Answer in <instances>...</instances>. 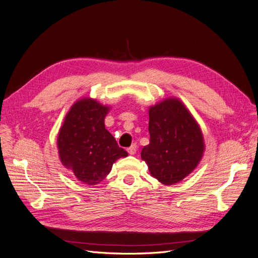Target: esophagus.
Returning a JSON list of instances; mask_svg holds the SVG:
<instances>
[{
    "instance_id": "34e87169",
    "label": "esophagus",
    "mask_w": 258,
    "mask_h": 258,
    "mask_svg": "<svg viewBox=\"0 0 258 258\" xmlns=\"http://www.w3.org/2000/svg\"><path fill=\"white\" fill-rule=\"evenodd\" d=\"M137 150H138V147H137V145L136 144H134V145H131L129 148H128V153L130 154V155H135L136 153H137Z\"/></svg>"
}]
</instances>
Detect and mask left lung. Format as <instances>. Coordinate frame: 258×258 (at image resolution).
I'll return each mask as SVG.
<instances>
[{
	"mask_svg": "<svg viewBox=\"0 0 258 258\" xmlns=\"http://www.w3.org/2000/svg\"><path fill=\"white\" fill-rule=\"evenodd\" d=\"M150 144L141 158L163 185L181 182L196 169L205 153L199 123L178 98H166L148 108Z\"/></svg>",
	"mask_w": 258,
	"mask_h": 258,
	"instance_id": "8db88e82",
	"label": "left lung"
}]
</instances>
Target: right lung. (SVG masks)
<instances>
[{
	"mask_svg": "<svg viewBox=\"0 0 258 258\" xmlns=\"http://www.w3.org/2000/svg\"><path fill=\"white\" fill-rule=\"evenodd\" d=\"M110 106L86 97L67 113L58 132L57 148L62 165L86 185H97L111 172L113 163L128 153L105 129Z\"/></svg>",
	"mask_w": 258,
	"mask_h": 258,
	"instance_id": "obj_1",
	"label": "right lung"
}]
</instances>
